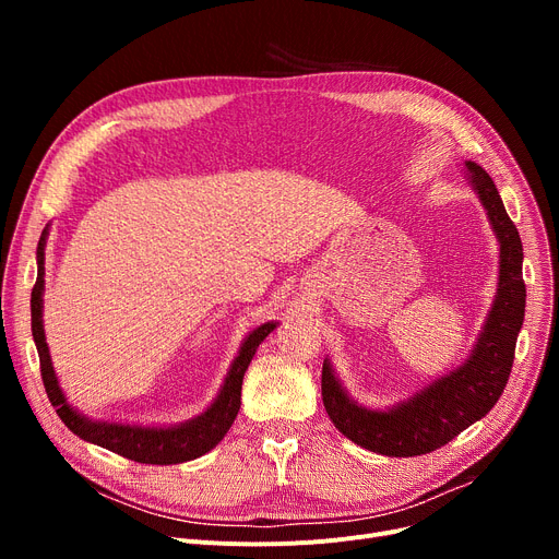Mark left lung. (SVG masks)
I'll return each instance as SVG.
<instances>
[{
	"label": "left lung",
	"instance_id": "8db88e82",
	"mask_svg": "<svg viewBox=\"0 0 559 559\" xmlns=\"http://www.w3.org/2000/svg\"><path fill=\"white\" fill-rule=\"evenodd\" d=\"M464 179L478 194L498 240L496 295L468 356L413 396L388 407L358 403L329 358L321 369V396L335 428L350 442L380 455L413 457L449 444L489 413L512 371L525 312L523 245L491 176L478 163L466 160Z\"/></svg>",
	"mask_w": 559,
	"mask_h": 559
}]
</instances>
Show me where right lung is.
Listing matches in <instances>:
<instances>
[{
    "label": "right lung",
    "instance_id": "1",
    "mask_svg": "<svg viewBox=\"0 0 559 559\" xmlns=\"http://www.w3.org/2000/svg\"><path fill=\"white\" fill-rule=\"evenodd\" d=\"M49 224L45 226L40 240H38V278L32 292V333L40 356V373L51 405L56 407V415L61 421L79 435L83 442L97 444L108 449L117 455H124L133 462L142 464H179L194 457H201L213 451L228 428L233 426L235 417L240 413V396H242V378L249 369L260 342H264L276 326L278 321H264L247 333L242 340L238 356L230 362L224 383L213 399V403L203 409L201 415L169 426H144V424H127V421H108V419H93L85 417L79 407H74L51 365L49 346L43 326V295H45V247H47Z\"/></svg>",
    "mask_w": 559,
    "mask_h": 559
}]
</instances>
